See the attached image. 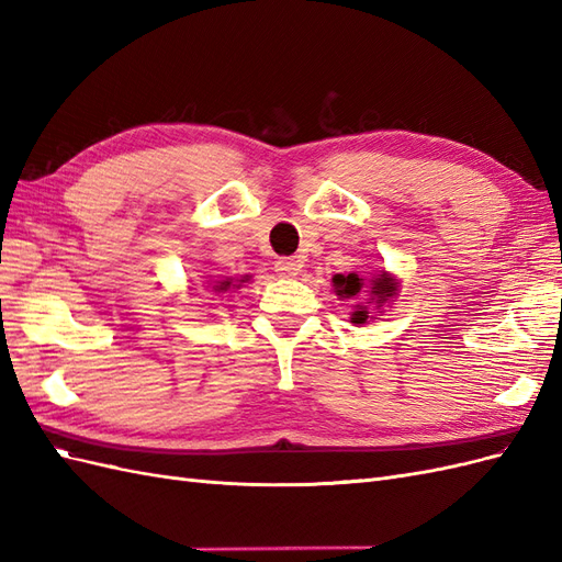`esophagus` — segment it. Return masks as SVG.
I'll return each mask as SVG.
<instances>
[{
    "mask_svg": "<svg viewBox=\"0 0 562 562\" xmlns=\"http://www.w3.org/2000/svg\"><path fill=\"white\" fill-rule=\"evenodd\" d=\"M274 269H277V274L283 277V279H293V277L300 274V265H297V260H293V258H281V260H277Z\"/></svg>",
    "mask_w": 562,
    "mask_h": 562,
    "instance_id": "esophagus-1",
    "label": "esophagus"
}]
</instances>
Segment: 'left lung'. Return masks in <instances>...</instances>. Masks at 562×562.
Returning a JSON list of instances; mask_svg holds the SVG:
<instances>
[{
	"instance_id": "8db88e82",
	"label": "left lung",
	"mask_w": 562,
	"mask_h": 562,
	"mask_svg": "<svg viewBox=\"0 0 562 562\" xmlns=\"http://www.w3.org/2000/svg\"><path fill=\"white\" fill-rule=\"evenodd\" d=\"M335 295L339 300H351V323L363 326L375 316H382L384 307L394 304L398 297V277L389 274L386 269H378L372 274H335L333 277Z\"/></svg>"
}]
</instances>
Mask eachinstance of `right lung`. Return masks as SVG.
Masks as SVG:
<instances>
[{
    "label": "right lung",
    "instance_id": "right-lung-1",
    "mask_svg": "<svg viewBox=\"0 0 562 562\" xmlns=\"http://www.w3.org/2000/svg\"><path fill=\"white\" fill-rule=\"evenodd\" d=\"M250 281V277H241V279H234V277H223V279H209L203 283V291H209L211 295H223L227 291H239L241 285H246Z\"/></svg>",
    "mask_w": 562,
    "mask_h": 562
}]
</instances>
